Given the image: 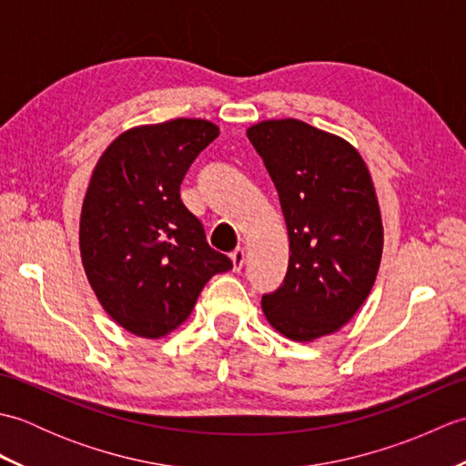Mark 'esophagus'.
I'll list each match as a JSON object with an SVG mask.
<instances>
[{
	"label": "esophagus",
	"instance_id": "1",
	"mask_svg": "<svg viewBox=\"0 0 466 466\" xmlns=\"http://www.w3.org/2000/svg\"><path fill=\"white\" fill-rule=\"evenodd\" d=\"M230 258H232V268H234V272H240V270L244 268V262H246V250H244V248L234 250V252L230 254Z\"/></svg>",
	"mask_w": 466,
	"mask_h": 466
}]
</instances>
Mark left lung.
Instances as JSON below:
<instances>
[{"label": "left lung", "instance_id": "obj_1", "mask_svg": "<svg viewBox=\"0 0 466 466\" xmlns=\"http://www.w3.org/2000/svg\"><path fill=\"white\" fill-rule=\"evenodd\" d=\"M246 136L279 190L290 242L284 284L262 296V312L286 339L312 342L359 312L379 274L384 230L369 166L344 137L294 117Z\"/></svg>", "mask_w": 466, "mask_h": 466}]
</instances>
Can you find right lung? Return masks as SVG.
<instances>
[{
	"label": "right lung",
	"instance_id": "right-lung-1",
	"mask_svg": "<svg viewBox=\"0 0 466 466\" xmlns=\"http://www.w3.org/2000/svg\"><path fill=\"white\" fill-rule=\"evenodd\" d=\"M220 127L202 117L134 126L106 147L84 196L82 264L97 302L124 330L157 340L192 314L232 262L206 242L180 200L187 167Z\"/></svg>",
	"mask_w": 466,
	"mask_h": 466
}]
</instances>
